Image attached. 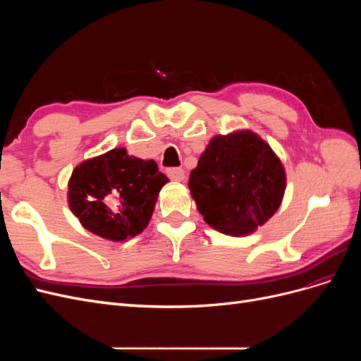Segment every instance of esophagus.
I'll return each instance as SVG.
<instances>
[{
    "mask_svg": "<svg viewBox=\"0 0 361 361\" xmlns=\"http://www.w3.org/2000/svg\"><path fill=\"white\" fill-rule=\"evenodd\" d=\"M167 176L171 179V180H176V182H182L185 179V171L179 167H171V169H167Z\"/></svg>",
    "mask_w": 361,
    "mask_h": 361,
    "instance_id": "34e87169",
    "label": "esophagus"
}]
</instances>
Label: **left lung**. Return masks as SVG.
<instances>
[{
  "label": "left lung",
  "instance_id": "obj_1",
  "mask_svg": "<svg viewBox=\"0 0 361 361\" xmlns=\"http://www.w3.org/2000/svg\"><path fill=\"white\" fill-rule=\"evenodd\" d=\"M188 187L215 231L245 236L277 212L286 173L267 141L248 129L215 135L190 173Z\"/></svg>",
  "mask_w": 361,
  "mask_h": 361
}]
</instances>
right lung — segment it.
Instances as JSON below:
<instances>
[{"label": "right lung", "instance_id": "add662e5", "mask_svg": "<svg viewBox=\"0 0 361 361\" xmlns=\"http://www.w3.org/2000/svg\"><path fill=\"white\" fill-rule=\"evenodd\" d=\"M167 182L154 159L130 157L125 147H116L75 167L68 203L87 231L110 241H125L147 227Z\"/></svg>", "mask_w": 361, "mask_h": 361}]
</instances>
